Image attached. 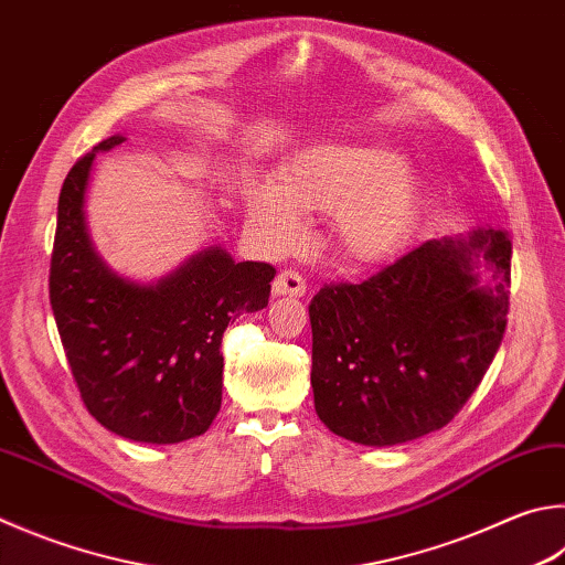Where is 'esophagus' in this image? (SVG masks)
I'll use <instances>...</instances> for the list:
<instances>
[{
    "instance_id": "obj_1",
    "label": "esophagus",
    "mask_w": 565,
    "mask_h": 565,
    "mask_svg": "<svg viewBox=\"0 0 565 565\" xmlns=\"http://www.w3.org/2000/svg\"><path fill=\"white\" fill-rule=\"evenodd\" d=\"M274 296H303L306 294V281L301 274L284 269L276 274V279L271 284Z\"/></svg>"
}]
</instances>
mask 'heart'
I'll list each match as a JSON object with an SVG mask.
<instances>
[{
    "label": "heart",
    "mask_w": 565,
    "mask_h": 565,
    "mask_svg": "<svg viewBox=\"0 0 565 565\" xmlns=\"http://www.w3.org/2000/svg\"><path fill=\"white\" fill-rule=\"evenodd\" d=\"M254 227L276 247L299 242L303 210H335L338 244L353 259L377 262L407 242L419 214V180L395 150L323 142L294 156L276 182L247 192Z\"/></svg>",
    "instance_id": "heart-1"
}]
</instances>
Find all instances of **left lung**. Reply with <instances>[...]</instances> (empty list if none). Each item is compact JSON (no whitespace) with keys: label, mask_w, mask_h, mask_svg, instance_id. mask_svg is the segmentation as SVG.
Listing matches in <instances>:
<instances>
[{"label":"left lung","mask_w":565,"mask_h":565,"mask_svg":"<svg viewBox=\"0 0 565 565\" xmlns=\"http://www.w3.org/2000/svg\"><path fill=\"white\" fill-rule=\"evenodd\" d=\"M509 286L501 230L429 239L361 284H326L309 306L316 415L365 447L452 423L504 338Z\"/></svg>","instance_id":"8db88e82"}]
</instances>
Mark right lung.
Masks as SVG:
<instances>
[{"mask_svg":"<svg viewBox=\"0 0 565 565\" xmlns=\"http://www.w3.org/2000/svg\"><path fill=\"white\" fill-rule=\"evenodd\" d=\"M122 140H100L68 170L49 299L88 413L132 443L175 445L207 433L217 417L222 335L234 318L269 303L276 269L210 247L156 284L113 271L90 244L84 202L96 152Z\"/></svg>","mask_w":565,"mask_h":565,"instance_id":"add662e5","label":"right lung"}]
</instances>
